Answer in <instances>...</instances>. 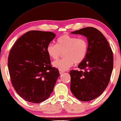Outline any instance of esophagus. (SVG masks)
<instances>
[{"instance_id": "34e87169", "label": "esophagus", "mask_w": 121, "mask_h": 121, "mask_svg": "<svg viewBox=\"0 0 121 121\" xmlns=\"http://www.w3.org/2000/svg\"><path fill=\"white\" fill-rule=\"evenodd\" d=\"M65 71H62V70H59V73L60 74H62L63 73H64Z\"/></svg>"}]
</instances>
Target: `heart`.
Wrapping results in <instances>:
<instances>
[{
  "instance_id": "1",
  "label": "heart",
  "mask_w": 121,
  "mask_h": 121,
  "mask_svg": "<svg viewBox=\"0 0 121 121\" xmlns=\"http://www.w3.org/2000/svg\"><path fill=\"white\" fill-rule=\"evenodd\" d=\"M88 51V43L86 39L68 34L59 38L56 44L50 43L47 48L48 55L54 60L58 59L63 52L65 58L53 63L55 68L62 71L69 69L73 63L79 64L82 62L86 57Z\"/></svg>"
}]
</instances>
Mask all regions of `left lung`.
Masks as SVG:
<instances>
[{"label": "left lung", "mask_w": 121, "mask_h": 121, "mask_svg": "<svg viewBox=\"0 0 121 121\" xmlns=\"http://www.w3.org/2000/svg\"><path fill=\"white\" fill-rule=\"evenodd\" d=\"M87 37L88 51L78 67L71 70L70 90L79 100L88 102L99 97L108 86L113 68V54L99 30L87 27L71 32ZM83 69V70H82Z\"/></svg>", "instance_id": "left-lung-1"}]
</instances>
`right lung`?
<instances>
[{
	"mask_svg": "<svg viewBox=\"0 0 121 121\" xmlns=\"http://www.w3.org/2000/svg\"><path fill=\"white\" fill-rule=\"evenodd\" d=\"M55 36L51 32L30 30L10 50L8 67L11 82L17 93L28 102L39 103L49 98L60 76L47 51Z\"/></svg>",
	"mask_w": 121,
	"mask_h": 121,
	"instance_id": "right-lung-1",
	"label": "right lung"
}]
</instances>
